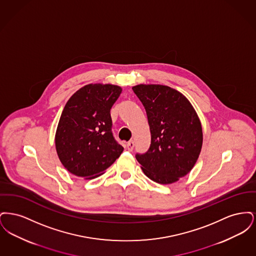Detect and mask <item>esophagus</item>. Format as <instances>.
Returning <instances> with one entry per match:
<instances>
[{"label":"esophagus","instance_id":"obj_1","mask_svg":"<svg viewBox=\"0 0 256 256\" xmlns=\"http://www.w3.org/2000/svg\"><path fill=\"white\" fill-rule=\"evenodd\" d=\"M134 141H132V140H130V142H128L126 143V148L130 150V152H132V150H134Z\"/></svg>","mask_w":256,"mask_h":256}]
</instances>
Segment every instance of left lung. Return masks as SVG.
Instances as JSON below:
<instances>
[{
    "label": "left lung",
    "instance_id": "obj_1",
    "mask_svg": "<svg viewBox=\"0 0 256 256\" xmlns=\"http://www.w3.org/2000/svg\"><path fill=\"white\" fill-rule=\"evenodd\" d=\"M146 112L150 146L136 159L148 178L170 184L193 169L202 146V124L185 96L169 86L132 87Z\"/></svg>",
    "mask_w": 256,
    "mask_h": 256
}]
</instances>
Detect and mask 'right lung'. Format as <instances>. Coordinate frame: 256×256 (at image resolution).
I'll list each match as a JSON object with an SVG mask.
<instances>
[{"label":"right lung","mask_w":256,"mask_h":256,"mask_svg":"<svg viewBox=\"0 0 256 256\" xmlns=\"http://www.w3.org/2000/svg\"><path fill=\"white\" fill-rule=\"evenodd\" d=\"M120 86L91 84L66 102L56 132L62 165L76 176L92 180L104 174L124 150L112 134L110 110Z\"/></svg>","instance_id":"right-lung-1"}]
</instances>
